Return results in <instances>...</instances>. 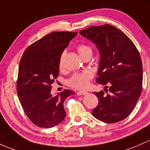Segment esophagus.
I'll list each match as a JSON object with an SVG mask.
<instances>
[{
	"label": "esophagus",
	"mask_w": 150,
	"mask_h": 150,
	"mask_svg": "<svg viewBox=\"0 0 150 150\" xmlns=\"http://www.w3.org/2000/svg\"><path fill=\"white\" fill-rule=\"evenodd\" d=\"M88 93V92L87 91H79V92H77V95H79V96H83V95H86V94H87Z\"/></svg>",
	"instance_id": "1"
}]
</instances>
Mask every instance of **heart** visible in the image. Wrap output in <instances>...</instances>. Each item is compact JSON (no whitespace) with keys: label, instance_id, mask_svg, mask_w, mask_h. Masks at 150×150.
<instances>
[{"label":"heart","instance_id":"heart-1","mask_svg":"<svg viewBox=\"0 0 150 150\" xmlns=\"http://www.w3.org/2000/svg\"><path fill=\"white\" fill-rule=\"evenodd\" d=\"M78 52L81 57H83L88 52L92 53V50L88 46L85 45H79L77 47ZM64 52L62 54L59 59V67L61 68L63 65V59ZM93 77V74L91 71H84L83 73L75 74L68 81V84L70 86L76 89H84L86 88L89 84V81Z\"/></svg>","mask_w":150,"mask_h":150}]
</instances>
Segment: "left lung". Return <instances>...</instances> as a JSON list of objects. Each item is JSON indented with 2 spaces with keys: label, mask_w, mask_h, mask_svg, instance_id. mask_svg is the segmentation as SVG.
Listing matches in <instances>:
<instances>
[{
  "label": "left lung",
  "mask_w": 150,
  "mask_h": 150,
  "mask_svg": "<svg viewBox=\"0 0 150 150\" xmlns=\"http://www.w3.org/2000/svg\"><path fill=\"white\" fill-rule=\"evenodd\" d=\"M79 33L98 50L96 82L105 88L109 86L107 95L103 91L94 93L98 104L92 115L107 123L124 120L142 93V64L138 50L125 33L109 24L91 26Z\"/></svg>",
  "instance_id": "obj_1"
}]
</instances>
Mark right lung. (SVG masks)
I'll return each instance as SVG.
<instances>
[{
  "instance_id": "obj_1",
  "label": "right lung",
  "mask_w": 150,
  "mask_h": 150,
  "mask_svg": "<svg viewBox=\"0 0 150 150\" xmlns=\"http://www.w3.org/2000/svg\"><path fill=\"white\" fill-rule=\"evenodd\" d=\"M77 33H50L28 47L22 57L17 93L25 114L38 127L50 128L66 117L64 102L74 92L64 90L54 96L51 85L59 75L62 52Z\"/></svg>"
}]
</instances>
